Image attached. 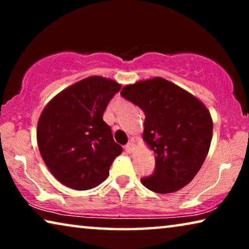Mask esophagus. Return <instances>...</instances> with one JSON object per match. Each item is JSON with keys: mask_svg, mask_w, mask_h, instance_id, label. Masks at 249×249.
<instances>
[{"mask_svg": "<svg viewBox=\"0 0 249 249\" xmlns=\"http://www.w3.org/2000/svg\"><path fill=\"white\" fill-rule=\"evenodd\" d=\"M124 149L127 153H131L134 151V144H132V142H128V144L124 146Z\"/></svg>", "mask_w": 249, "mask_h": 249, "instance_id": "34e87169", "label": "esophagus"}]
</instances>
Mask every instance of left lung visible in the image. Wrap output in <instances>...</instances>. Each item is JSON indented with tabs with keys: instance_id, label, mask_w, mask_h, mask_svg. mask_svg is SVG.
<instances>
[{
	"instance_id": "obj_1",
	"label": "left lung",
	"mask_w": 249,
	"mask_h": 249,
	"mask_svg": "<svg viewBox=\"0 0 249 249\" xmlns=\"http://www.w3.org/2000/svg\"><path fill=\"white\" fill-rule=\"evenodd\" d=\"M120 94L144 112L142 138L156 155L154 171L142 178V185L159 194L188 185L212 141L213 122L205 105L163 78L129 85Z\"/></svg>"
}]
</instances>
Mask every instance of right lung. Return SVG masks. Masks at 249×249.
I'll list each match as a JSON object with an SVG mask.
<instances>
[{"label": "right lung", "mask_w": 249, "mask_h": 249, "mask_svg": "<svg viewBox=\"0 0 249 249\" xmlns=\"http://www.w3.org/2000/svg\"><path fill=\"white\" fill-rule=\"evenodd\" d=\"M121 89L113 80L88 77L56 95L40 114V155L61 183L77 190L103 182L122 147L113 141L103 113Z\"/></svg>", "instance_id": "add662e5"}]
</instances>
